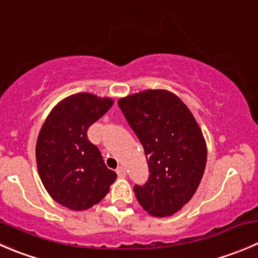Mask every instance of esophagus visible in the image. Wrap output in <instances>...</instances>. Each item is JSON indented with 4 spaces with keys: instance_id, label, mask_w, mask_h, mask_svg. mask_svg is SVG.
Segmentation results:
<instances>
[{
    "instance_id": "1",
    "label": "esophagus",
    "mask_w": 258,
    "mask_h": 258,
    "mask_svg": "<svg viewBox=\"0 0 258 258\" xmlns=\"http://www.w3.org/2000/svg\"><path fill=\"white\" fill-rule=\"evenodd\" d=\"M116 172H117V175H118L119 177H124V176H126V169H124L123 166H118V167H117Z\"/></svg>"
}]
</instances>
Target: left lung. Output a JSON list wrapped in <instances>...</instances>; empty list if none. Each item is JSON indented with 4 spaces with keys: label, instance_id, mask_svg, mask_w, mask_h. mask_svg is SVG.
<instances>
[{
    "label": "left lung",
    "instance_id": "obj_1",
    "mask_svg": "<svg viewBox=\"0 0 258 258\" xmlns=\"http://www.w3.org/2000/svg\"><path fill=\"white\" fill-rule=\"evenodd\" d=\"M118 106L149 164V181L135 186L137 202L151 216H172L189 203L203 177V132L186 104L166 89L130 94L118 99Z\"/></svg>",
    "mask_w": 258,
    "mask_h": 258
}]
</instances>
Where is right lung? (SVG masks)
<instances>
[{
  "label": "right lung",
  "mask_w": 258,
  "mask_h": 258,
  "mask_svg": "<svg viewBox=\"0 0 258 258\" xmlns=\"http://www.w3.org/2000/svg\"><path fill=\"white\" fill-rule=\"evenodd\" d=\"M113 104L109 97L76 93L47 114L36 141L39 176L49 196L72 211H87L108 194L117 174L87 137L89 126Z\"/></svg>",
  "instance_id": "obj_1"
}]
</instances>
